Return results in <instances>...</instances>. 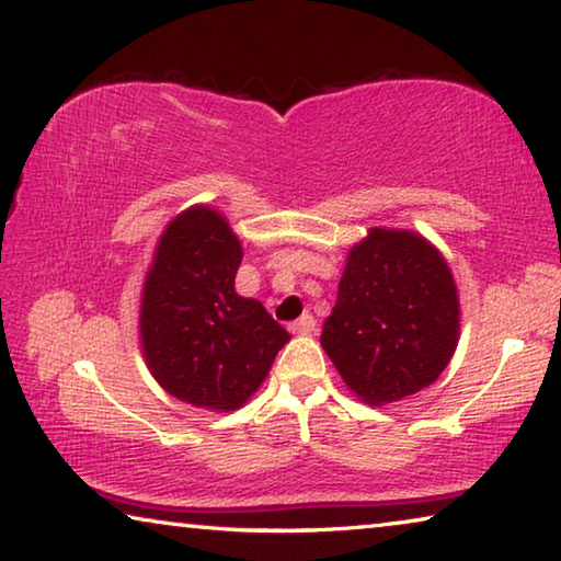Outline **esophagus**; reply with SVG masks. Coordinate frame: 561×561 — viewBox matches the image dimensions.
Segmentation results:
<instances>
[{"label":"esophagus","instance_id":"34e87169","mask_svg":"<svg viewBox=\"0 0 561 561\" xmlns=\"http://www.w3.org/2000/svg\"><path fill=\"white\" fill-rule=\"evenodd\" d=\"M314 329H317V319L311 317V314H304V317H299V319L291 324L294 334H311V331H314Z\"/></svg>","mask_w":561,"mask_h":561}]
</instances>
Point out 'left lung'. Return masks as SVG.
Returning <instances> with one entry per match:
<instances>
[{
  "label": "left lung",
  "instance_id": "1",
  "mask_svg": "<svg viewBox=\"0 0 561 561\" xmlns=\"http://www.w3.org/2000/svg\"><path fill=\"white\" fill-rule=\"evenodd\" d=\"M458 291L421 234L376 227L348 252L321 346L360 401H401L438 378L458 344Z\"/></svg>",
  "mask_w": 561,
  "mask_h": 561
}]
</instances>
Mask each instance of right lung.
Instances as JSON below:
<instances>
[{
  "label": "right lung",
  "mask_w": 561,
  "mask_h": 561,
  "mask_svg": "<svg viewBox=\"0 0 561 561\" xmlns=\"http://www.w3.org/2000/svg\"><path fill=\"white\" fill-rule=\"evenodd\" d=\"M240 240L210 207L168 225L150 264L140 339L150 374L170 396L234 411L257 391L291 339L257 299L234 291Z\"/></svg>",
  "instance_id": "right-lung-1"
}]
</instances>
